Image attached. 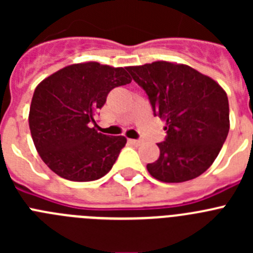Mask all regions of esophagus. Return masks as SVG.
Masks as SVG:
<instances>
[{"label":"esophagus","instance_id":"esophagus-1","mask_svg":"<svg viewBox=\"0 0 253 253\" xmlns=\"http://www.w3.org/2000/svg\"><path fill=\"white\" fill-rule=\"evenodd\" d=\"M128 142L130 143V144H133V146H140L142 144V142L140 140H137V139H128Z\"/></svg>","mask_w":253,"mask_h":253}]
</instances>
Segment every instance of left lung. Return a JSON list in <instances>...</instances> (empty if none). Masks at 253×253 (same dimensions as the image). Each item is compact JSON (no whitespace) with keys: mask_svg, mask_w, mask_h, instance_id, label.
<instances>
[{"mask_svg":"<svg viewBox=\"0 0 253 253\" xmlns=\"http://www.w3.org/2000/svg\"><path fill=\"white\" fill-rule=\"evenodd\" d=\"M143 87L154 115L166 122L160 157L147 169L162 182L193 180L209 169L229 131V104L222 86L190 66L157 60L126 67Z\"/></svg>","mask_w":253,"mask_h":253,"instance_id":"1","label":"left lung"}]
</instances>
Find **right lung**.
I'll return each instance as SVG.
<instances>
[{"instance_id":"1","label":"right lung","mask_w":253,"mask_h":253,"mask_svg":"<svg viewBox=\"0 0 253 253\" xmlns=\"http://www.w3.org/2000/svg\"><path fill=\"white\" fill-rule=\"evenodd\" d=\"M130 82L126 68L84 62L69 64L38 84L29 126L40 158L51 171L78 182L99 180L110 171L126 138L91 128L93 113L113 88Z\"/></svg>"}]
</instances>
